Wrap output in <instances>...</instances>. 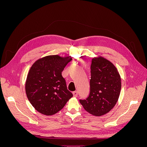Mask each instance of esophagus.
<instances>
[{"instance_id": "esophagus-1", "label": "esophagus", "mask_w": 147, "mask_h": 147, "mask_svg": "<svg viewBox=\"0 0 147 147\" xmlns=\"http://www.w3.org/2000/svg\"><path fill=\"white\" fill-rule=\"evenodd\" d=\"M73 95H74V97H77V96H78V92L77 91H74L73 92Z\"/></svg>"}]
</instances>
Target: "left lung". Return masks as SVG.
Returning a JSON list of instances; mask_svg holds the SVG:
<instances>
[{
    "instance_id": "obj_1",
    "label": "left lung",
    "mask_w": 147,
    "mask_h": 147,
    "mask_svg": "<svg viewBox=\"0 0 147 147\" xmlns=\"http://www.w3.org/2000/svg\"><path fill=\"white\" fill-rule=\"evenodd\" d=\"M121 88V77L116 67L103 57H94L91 65L90 95L80 102L88 113L102 116L117 104Z\"/></svg>"
}]
</instances>
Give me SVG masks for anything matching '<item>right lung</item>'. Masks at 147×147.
<instances>
[{
    "label": "right lung",
    "mask_w": 147,
    "mask_h": 147,
    "mask_svg": "<svg viewBox=\"0 0 147 147\" xmlns=\"http://www.w3.org/2000/svg\"><path fill=\"white\" fill-rule=\"evenodd\" d=\"M71 57L50 55L36 61L26 82V93L30 104L43 115H53L63 109L73 96L67 88L62 72Z\"/></svg>",
    "instance_id": "obj_1"
}]
</instances>
